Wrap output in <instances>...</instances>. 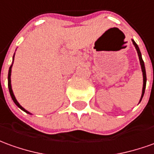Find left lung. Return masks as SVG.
<instances>
[{"label":"left lung","instance_id":"left-lung-1","mask_svg":"<svg viewBox=\"0 0 154 154\" xmlns=\"http://www.w3.org/2000/svg\"><path fill=\"white\" fill-rule=\"evenodd\" d=\"M133 41V45L135 46V48H136V50L137 51V54H138V57H139V61H140V65L141 67H142V72H143V92H142V96H141V99L140 102L142 98H143V94H144L145 92V88H146V82H147V77H146V71H145V66H144V62H143V60L142 58V55H141L140 50H139V47L137 45V43Z\"/></svg>","mask_w":154,"mask_h":154}]
</instances>
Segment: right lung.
Masks as SVG:
<instances>
[{
  "label": "right lung",
  "instance_id": "add662e5",
  "mask_svg": "<svg viewBox=\"0 0 154 154\" xmlns=\"http://www.w3.org/2000/svg\"><path fill=\"white\" fill-rule=\"evenodd\" d=\"M11 66H12V65L10 66L9 72H8V88H9V92H10V94H11V98H12V100H13V102L15 103V104L17 105V107H20L21 110H23L24 112H27V113H30L29 112H27L26 110H25L24 108H23V107H21V105L19 104V103L17 102V100L16 99V97H15V96H14V94H13L12 89H11Z\"/></svg>",
  "mask_w": 154,
  "mask_h": 154
}]
</instances>
